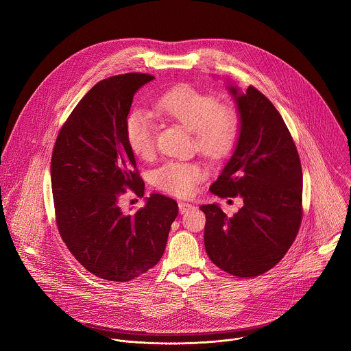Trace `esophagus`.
I'll return each mask as SVG.
<instances>
[{
    "instance_id": "esophagus-1",
    "label": "esophagus",
    "mask_w": 351,
    "mask_h": 351,
    "mask_svg": "<svg viewBox=\"0 0 351 351\" xmlns=\"http://www.w3.org/2000/svg\"><path fill=\"white\" fill-rule=\"evenodd\" d=\"M193 208H194V206H191L189 203H179V213L180 214H186L187 211H190Z\"/></svg>"
}]
</instances>
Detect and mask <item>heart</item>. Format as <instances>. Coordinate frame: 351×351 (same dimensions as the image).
I'll return each instance as SVG.
<instances>
[{
    "mask_svg": "<svg viewBox=\"0 0 351 351\" xmlns=\"http://www.w3.org/2000/svg\"><path fill=\"white\" fill-rule=\"evenodd\" d=\"M156 107L194 132L198 149L208 158H225L233 149L239 134L237 117L230 108L221 107L215 97L189 84H179L161 94ZM125 133L130 149L138 158L147 160L153 156L156 121L152 114L143 108L130 111ZM204 176L206 169L197 162L169 161L154 171L153 183L162 191L189 195Z\"/></svg>",
    "mask_w": 351,
    "mask_h": 351,
    "instance_id": "obj_1",
    "label": "heart"
}]
</instances>
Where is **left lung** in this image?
Returning a JSON list of instances; mask_svg holds the SVG:
<instances>
[{
    "label": "left lung",
    "instance_id": "8db88e82",
    "mask_svg": "<svg viewBox=\"0 0 351 351\" xmlns=\"http://www.w3.org/2000/svg\"><path fill=\"white\" fill-rule=\"evenodd\" d=\"M226 88L236 104L239 134L210 190L219 197L240 195L243 207L232 218L217 203L199 210L207 218L210 260L230 275L252 278L274 268L297 236L303 172L290 132L269 99L253 86L240 90L232 80Z\"/></svg>",
    "mask_w": 351,
    "mask_h": 351
}]
</instances>
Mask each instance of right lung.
<instances>
[{"instance_id": "right-lung-1", "label": "right lung", "mask_w": 351, "mask_h": 351, "mask_svg": "<svg viewBox=\"0 0 351 351\" xmlns=\"http://www.w3.org/2000/svg\"><path fill=\"white\" fill-rule=\"evenodd\" d=\"M156 77L126 73L97 83L62 126L51 158L57 225L73 257L93 275L128 282L162 257L179 208L153 193L133 214L119 207L125 189L144 195L125 123L134 94Z\"/></svg>"}]
</instances>
